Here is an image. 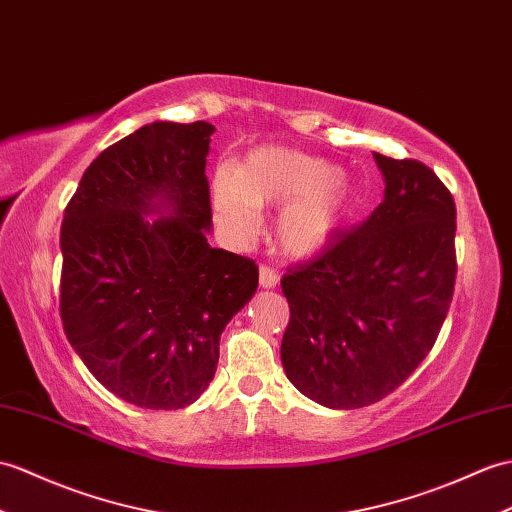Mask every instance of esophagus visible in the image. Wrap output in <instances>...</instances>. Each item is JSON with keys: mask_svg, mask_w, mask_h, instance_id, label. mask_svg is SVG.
<instances>
[{"mask_svg": "<svg viewBox=\"0 0 512 512\" xmlns=\"http://www.w3.org/2000/svg\"><path fill=\"white\" fill-rule=\"evenodd\" d=\"M277 283H279V275H277L275 268H270V266L259 268V285H261V288L270 290V288H275Z\"/></svg>", "mask_w": 512, "mask_h": 512, "instance_id": "esophagus-1", "label": "esophagus"}]
</instances>
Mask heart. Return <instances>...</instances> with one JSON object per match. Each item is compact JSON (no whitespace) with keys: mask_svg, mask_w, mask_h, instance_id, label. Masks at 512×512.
I'll return each instance as SVG.
<instances>
[{"mask_svg":"<svg viewBox=\"0 0 512 512\" xmlns=\"http://www.w3.org/2000/svg\"><path fill=\"white\" fill-rule=\"evenodd\" d=\"M211 202L224 235L244 244L259 231L261 209L281 205L275 237L290 257H314L336 240L355 211V185L338 165L283 146H261L237 172L222 165Z\"/></svg>","mask_w":512,"mask_h":512,"instance_id":"1","label":"heart"}]
</instances>
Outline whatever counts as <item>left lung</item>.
<instances>
[{
  "label": "left lung",
  "mask_w": 512,
  "mask_h": 512,
  "mask_svg": "<svg viewBox=\"0 0 512 512\" xmlns=\"http://www.w3.org/2000/svg\"><path fill=\"white\" fill-rule=\"evenodd\" d=\"M373 157L386 185L379 207L281 279L290 303L285 375L334 410L371 406L406 382L434 347L454 296L449 189L419 161Z\"/></svg>",
  "instance_id": "8db88e82"
}]
</instances>
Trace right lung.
Listing matches in <instances>:
<instances>
[{
    "label": "right lung",
    "mask_w": 512,
    "mask_h": 512,
    "mask_svg": "<svg viewBox=\"0 0 512 512\" xmlns=\"http://www.w3.org/2000/svg\"><path fill=\"white\" fill-rule=\"evenodd\" d=\"M209 122H152L82 174L61 227V318L113 395L148 410L194 403L220 336L253 299V259L211 248Z\"/></svg>",
    "instance_id": "right-lung-1"
}]
</instances>
